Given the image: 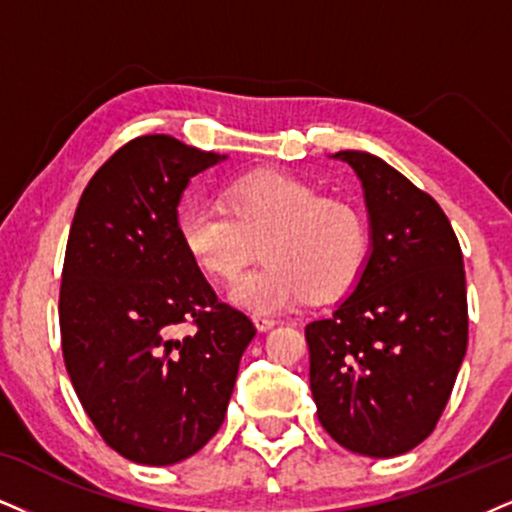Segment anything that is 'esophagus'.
Instances as JSON below:
<instances>
[{
  "instance_id": "1",
  "label": "esophagus",
  "mask_w": 512,
  "mask_h": 512,
  "mask_svg": "<svg viewBox=\"0 0 512 512\" xmlns=\"http://www.w3.org/2000/svg\"><path fill=\"white\" fill-rule=\"evenodd\" d=\"M254 325L258 327V330H270V327L273 325H277V320L275 318H270V315H261V313H256L254 315Z\"/></svg>"
}]
</instances>
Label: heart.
<instances>
[{"mask_svg":"<svg viewBox=\"0 0 512 512\" xmlns=\"http://www.w3.org/2000/svg\"><path fill=\"white\" fill-rule=\"evenodd\" d=\"M225 208L187 204L178 235L199 270L232 282L261 251L266 263L232 287L246 311L277 313L349 292L370 256V227L351 201L323 197L304 178L261 170L227 182Z\"/></svg>","mask_w":512,"mask_h":512,"instance_id":"heart-1","label":"heart"}]
</instances>
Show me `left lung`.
Here are the masks:
<instances>
[{"label":"left lung","mask_w":512,"mask_h":512,"mask_svg":"<svg viewBox=\"0 0 512 512\" xmlns=\"http://www.w3.org/2000/svg\"><path fill=\"white\" fill-rule=\"evenodd\" d=\"M363 182L372 249L353 292L306 325L318 420L344 449L394 458L425 441L468 349L456 232L430 194L368 151H337Z\"/></svg>","instance_id":"left-lung-1"}]
</instances>
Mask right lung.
Instances as JSON below:
<instances>
[{"label": "right lung", "instance_id": "right-lung-1", "mask_svg": "<svg viewBox=\"0 0 512 512\" xmlns=\"http://www.w3.org/2000/svg\"><path fill=\"white\" fill-rule=\"evenodd\" d=\"M225 156L170 135L123 144L82 192L59 294L61 349L102 439L142 465L194 456L220 430L256 327L218 301L178 235L189 178ZM195 334L178 338L179 327Z\"/></svg>", "mask_w": 512, "mask_h": 512}]
</instances>
